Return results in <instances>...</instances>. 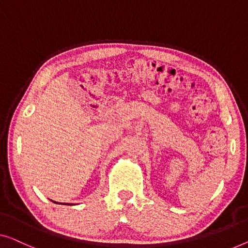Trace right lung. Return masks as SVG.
Wrapping results in <instances>:
<instances>
[{"label":"right lung","mask_w":248,"mask_h":248,"mask_svg":"<svg viewBox=\"0 0 248 248\" xmlns=\"http://www.w3.org/2000/svg\"><path fill=\"white\" fill-rule=\"evenodd\" d=\"M56 203H59V202H56ZM60 204V203H59ZM62 204H71V203H62Z\"/></svg>","instance_id":"1"}]
</instances>
